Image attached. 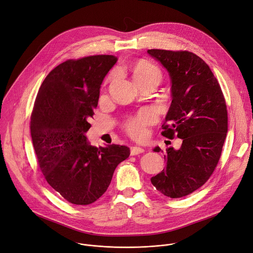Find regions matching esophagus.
Returning a JSON list of instances; mask_svg holds the SVG:
<instances>
[{
  "label": "esophagus",
  "instance_id": "obj_1",
  "mask_svg": "<svg viewBox=\"0 0 253 253\" xmlns=\"http://www.w3.org/2000/svg\"><path fill=\"white\" fill-rule=\"evenodd\" d=\"M144 151H145V150H144L143 148L134 146V147H131V149H130V154H131L132 156H136V155H139V154L143 153Z\"/></svg>",
  "mask_w": 253,
  "mask_h": 253
}]
</instances>
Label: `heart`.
Segmentation results:
<instances>
[{
	"label": "heart",
	"mask_w": 253,
	"mask_h": 253,
	"mask_svg": "<svg viewBox=\"0 0 253 253\" xmlns=\"http://www.w3.org/2000/svg\"><path fill=\"white\" fill-rule=\"evenodd\" d=\"M134 81L139 86L147 83H157L162 80L163 73L161 68L146 59H140L135 62L131 68ZM114 75L111 73L110 77ZM156 120V113L151 108H143L136 114L128 117L124 122V129L129 136L135 139L143 138L147 133L148 125L152 124Z\"/></svg>",
	"instance_id": "1"
}]
</instances>
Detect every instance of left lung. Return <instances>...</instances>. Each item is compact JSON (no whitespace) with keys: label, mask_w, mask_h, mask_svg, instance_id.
I'll use <instances>...</instances> for the list:
<instances>
[{"label":"left lung","mask_w":253,"mask_h":253,"mask_svg":"<svg viewBox=\"0 0 253 253\" xmlns=\"http://www.w3.org/2000/svg\"><path fill=\"white\" fill-rule=\"evenodd\" d=\"M148 52L167 68L172 81L173 100L162 135L183 140L180 150L166 149V168L151 183L166 197L182 198L201 188L217 166L227 132L226 103L210 66L194 52Z\"/></svg>","instance_id":"1"}]
</instances>
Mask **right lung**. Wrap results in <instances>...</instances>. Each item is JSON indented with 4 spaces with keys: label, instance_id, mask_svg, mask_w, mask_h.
Segmentation results:
<instances>
[{
    "label": "right lung",
    "instance_id": "obj_1",
    "mask_svg": "<svg viewBox=\"0 0 253 253\" xmlns=\"http://www.w3.org/2000/svg\"><path fill=\"white\" fill-rule=\"evenodd\" d=\"M116 61L109 54L63 61L44 78L34 104L31 135L39 167L48 185L73 205L96 202L130 155L127 146L96 148L84 136L103 78Z\"/></svg>",
    "mask_w": 253,
    "mask_h": 253
}]
</instances>
